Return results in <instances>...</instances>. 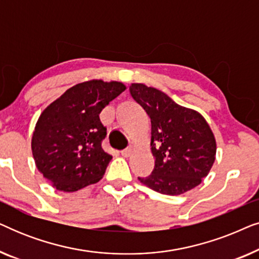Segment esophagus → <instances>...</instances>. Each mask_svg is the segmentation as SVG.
Returning a JSON list of instances; mask_svg holds the SVG:
<instances>
[{"label":"esophagus","mask_w":259,"mask_h":259,"mask_svg":"<svg viewBox=\"0 0 259 259\" xmlns=\"http://www.w3.org/2000/svg\"><path fill=\"white\" fill-rule=\"evenodd\" d=\"M132 153H133V148L132 147L125 148V150L121 151V155H122V157H125V158L131 157V155H132Z\"/></svg>","instance_id":"obj_1"}]
</instances>
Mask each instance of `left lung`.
I'll list each match as a JSON object with an SVG mask.
<instances>
[{"instance_id":"8db88e82","label":"left lung","mask_w":259,"mask_h":259,"mask_svg":"<svg viewBox=\"0 0 259 259\" xmlns=\"http://www.w3.org/2000/svg\"><path fill=\"white\" fill-rule=\"evenodd\" d=\"M130 92L151 119L154 169L141 184L159 193L179 196L199 185L210 172L217 144L199 112L184 107L164 92L132 83Z\"/></svg>"}]
</instances>
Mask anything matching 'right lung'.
Listing matches in <instances>:
<instances>
[{"mask_svg":"<svg viewBox=\"0 0 259 259\" xmlns=\"http://www.w3.org/2000/svg\"><path fill=\"white\" fill-rule=\"evenodd\" d=\"M125 90L119 81H84L67 90L41 113L31 152L38 172L56 190L75 192L104 177L112 155L101 147L106 127L99 114Z\"/></svg>","mask_w":259,"mask_h":259,"instance_id":"obj_1","label":"right lung"}]
</instances>
